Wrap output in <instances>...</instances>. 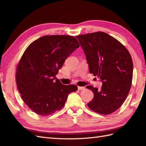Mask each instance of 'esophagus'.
Masks as SVG:
<instances>
[{
    "label": "esophagus",
    "mask_w": 146,
    "mask_h": 146,
    "mask_svg": "<svg viewBox=\"0 0 146 146\" xmlns=\"http://www.w3.org/2000/svg\"><path fill=\"white\" fill-rule=\"evenodd\" d=\"M85 89V87L83 86H78V90H84Z\"/></svg>",
    "instance_id": "34e87169"
}]
</instances>
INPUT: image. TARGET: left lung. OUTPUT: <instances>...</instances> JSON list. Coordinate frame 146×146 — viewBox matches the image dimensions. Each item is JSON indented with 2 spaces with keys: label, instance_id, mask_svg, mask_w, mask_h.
<instances>
[{
  "label": "left lung",
  "instance_id": "obj_1",
  "mask_svg": "<svg viewBox=\"0 0 146 146\" xmlns=\"http://www.w3.org/2000/svg\"><path fill=\"white\" fill-rule=\"evenodd\" d=\"M76 38L86 56L90 74L103 82L100 91L86 86L94 94L88 107L101 114H111L121 107L129 93L133 78L131 56L124 46L105 32Z\"/></svg>",
  "mask_w": 146,
  "mask_h": 146
}]
</instances>
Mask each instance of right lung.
Listing matches in <instances>:
<instances>
[{"instance_id": "right-lung-1", "label": "right lung", "mask_w": 146, "mask_h": 146, "mask_svg": "<svg viewBox=\"0 0 146 146\" xmlns=\"http://www.w3.org/2000/svg\"><path fill=\"white\" fill-rule=\"evenodd\" d=\"M77 39L68 35H46L32 42L22 55L16 71L21 98L29 108L41 116L60 110L74 85H64L55 76L66 59L78 48Z\"/></svg>"}]
</instances>
